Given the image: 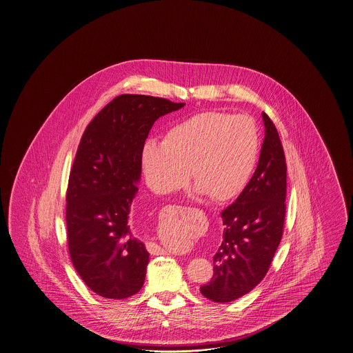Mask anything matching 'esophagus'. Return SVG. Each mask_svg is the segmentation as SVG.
<instances>
[{"label": "esophagus", "instance_id": "1", "mask_svg": "<svg viewBox=\"0 0 353 353\" xmlns=\"http://www.w3.org/2000/svg\"><path fill=\"white\" fill-rule=\"evenodd\" d=\"M170 209L172 210H176V212H181V206H176V205H174V206H170ZM147 249H148V252L153 254V255H162V254H166V250L165 249H162L161 246H159L157 243H154V242H150L148 245H147Z\"/></svg>", "mask_w": 353, "mask_h": 353}]
</instances>
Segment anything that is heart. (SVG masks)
I'll use <instances>...</instances> for the list:
<instances>
[{
  "label": "heart",
  "instance_id": "obj_1",
  "mask_svg": "<svg viewBox=\"0 0 353 353\" xmlns=\"http://www.w3.org/2000/svg\"><path fill=\"white\" fill-rule=\"evenodd\" d=\"M259 147V130L250 116L203 112L172 126L163 141H145L141 169L147 185L157 194L181 188L191 172L199 193L224 201L248 184Z\"/></svg>",
  "mask_w": 353,
  "mask_h": 353
}]
</instances>
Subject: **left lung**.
Returning <instances> with one entry per match:
<instances>
[{"instance_id": "obj_1", "label": "left lung", "mask_w": 353, "mask_h": 353, "mask_svg": "<svg viewBox=\"0 0 353 353\" xmlns=\"http://www.w3.org/2000/svg\"><path fill=\"white\" fill-rule=\"evenodd\" d=\"M265 137L252 179L222 212V245L214 255L212 280L202 295L227 303L252 292L262 281L281 241L286 212V161L271 119L263 112Z\"/></svg>"}]
</instances>
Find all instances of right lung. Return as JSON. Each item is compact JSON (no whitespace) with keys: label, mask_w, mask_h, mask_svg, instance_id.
<instances>
[{"label":"right lung","mask_w":353,"mask_h":353,"mask_svg":"<svg viewBox=\"0 0 353 353\" xmlns=\"http://www.w3.org/2000/svg\"><path fill=\"white\" fill-rule=\"evenodd\" d=\"M181 107L184 103L122 94L83 131L67 190L68 249L81 279L103 298H129L144 283L150 252L129 222L141 148L154 121Z\"/></svg>","instance_id":"add662e5"}]
</instances>
